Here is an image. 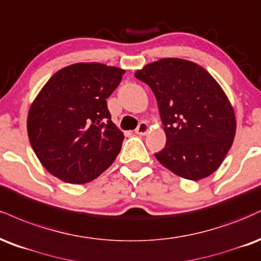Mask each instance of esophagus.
Listing matches in <instances>:
<instances>
[{
  "label": "esophagus",
  "mask_w": 261,
  "mask_h": 261,
  "mask_svg": "<svg viewBox=\"0 0 261 261\" xmlns=\"http://www.w3.org/2000/svg\"><path fill=\"white\" fill-rule=\"evenodd\" d=\"M149 132V124L146 122H140L138 128L136 129V133L139 134V136H145Z\"/></svg>",
  "instance_id": "34e87169"
}]
</instances>
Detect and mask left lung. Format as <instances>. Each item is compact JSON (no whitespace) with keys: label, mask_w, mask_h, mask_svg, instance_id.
Instances as JSON below:
<instances>
[{"label":"left lung","mask_w":261,"mask_h":261,"mask_svg":"<svg viewBox=\"0 0 261 261\" xmlns=\"http://www.w3.org/2000/svg\"><path fill=\"white\" fill-rule=\"evenodd\" d=\"M158 101L166 145L159 162L186 179L214 173L227 155L236 134V117L225 91L199 64L161 58L137 70Z\"/></svg>","instance_id":"left-lung-1"}]
</instances>
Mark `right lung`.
<instances>
[{
	"instance_id": "1",
	"label": "right lung",
	"mask_w": 261,
	"mask_h": 261,
	"mask_svg": "<svg viewBox=\"0 0 261 261\" xmlns=\"http://www.w3.org/2000/svg\"><path fill=\"white\" fill-rule=\"evenodd\" d=\"M124 70L75 63L48 79L28 113V136L40 162L61 180L84 185L117 158L124 136L111 121L106 99Z\"/></svg>"
}]
</instances>
